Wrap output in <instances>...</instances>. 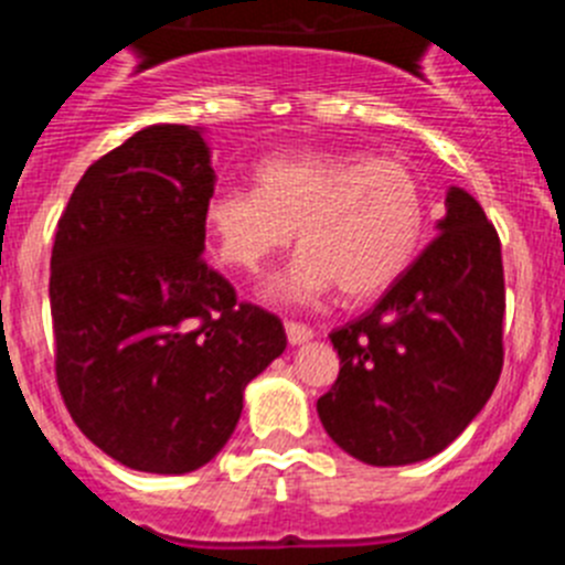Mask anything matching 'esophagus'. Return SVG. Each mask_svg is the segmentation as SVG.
Segmentation results:
<instances>
[{
  "label": "esophagus",
  "instance_id": "1",
  "mask_svg": "<svg viewBox=\"0 0 565 565\" xmlns=\"http://www.w3.org/2000/svg\"><path fill=\"white\" fill-rule=\"evenodd\" d=\"M286 337L291 344H302L308 339H313V331L306 326H299V322H286Z\"/></svg>",
  "mask_w": 565,
  "mask_h": 565
}]
</instances>
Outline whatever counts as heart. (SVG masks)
<instances>
[{
    "mask_svg": "<svg viewBox=\"0 0 565 565\" xmlns=\"http://www.w3.org/2000/svg\"><path fill=\"white\" fill-rule=\"evenodd\" d=\"M206 232L223 266L254 274L291 246L302 252L268 279L266 299L306 306L331 291L364 302L411 268L427 201L416 174L367 152L271 154L257 167V186H221L203 209Z\"/></svg>",
    "mask_w": 565,
    "mask_h": 565,
    "instance_id": "obj_1",
    "label": "heart"
}]
</instances>
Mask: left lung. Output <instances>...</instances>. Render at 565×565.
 <instances>
[{"label":"left lung","mask_w":565,"mask_h":565,"mask_svg":"<svg viewBox=\"0 0 565 565\" xmlns=\"http://www.w3.org/2000/svg\"><path fill=\"white\" fill-rule=\"evenodd\" d=\"M447 214L373 311L331 333L339 376L317 402L356 461L404 467L447 450L483 411L503 364L501 239L481 203L447 189Z\"/></svg>","instance_id":"obj_1"}]
</instances>
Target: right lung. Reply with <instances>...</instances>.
<instances>
[{
    "label": "right lung",
    "instance_id": "obj_1",
    "mask_svg": "<svg viewBox=\"0 0 565 565\" xmlns=\"http://www.w3.org/2000/svg\"><path fill=\"white\" fill-rule=\"evenodd\" d=\"M214 183L206 129L152 124L82 174L56 228L58 391L78 430L138 472L212 461L248 382L286 351L282 322L201 259Z\"/></svg>",
    "mask_w": 565,
    "mask_h": 565
}]
</instances>
